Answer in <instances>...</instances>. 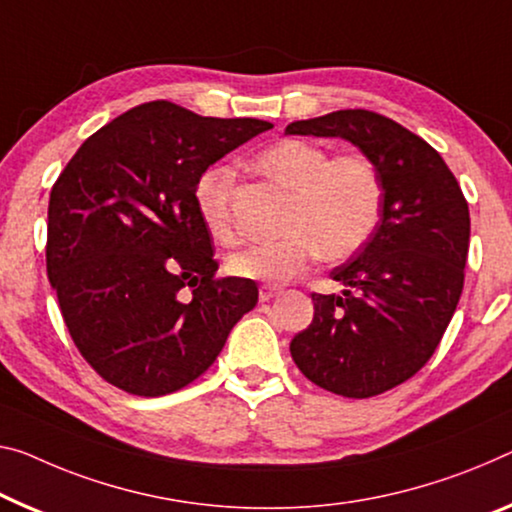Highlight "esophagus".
Returning <instances> with one entry per match:
<instances>
[{"mask_svg": "<svg viewBox=\"0 0 512 512\" xmlns=\"http://www.w3.org/2000/svg\"><path fill=\"white\" fill-rule=\"evenodd\" d=\"M279 295V288H272V286H261L258 288V300L261 302H270L272 297Z\"/></svg>", "mask_w": 512, "mask_h": 512, "instance_id": "34e87169", "label": "esophagus"}]
</instances>
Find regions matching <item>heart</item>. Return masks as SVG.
<instances>
[{
    "mask_svg": "<svg viewBox=\"0 0 512 512\" xmlns=\"http://www.w3.org/2000/svg\"><path fill=\"white\" fill-rule=\"evenodd\" d=\"M256 167L286 187L279 240L249 245L226 258L235 277L283 283L306 272L313 258L341 263L373 238L384 206V185L366 153H329L318 141L283 139L256 157ZM231 164H212L194 183L203 229L222 245L235 242Z\"/></svg>",
    "mask_w": 512,
    "mask_h": 512,
    "instance_id": "heart-1",
    "label": "heart"
}]
</instances>
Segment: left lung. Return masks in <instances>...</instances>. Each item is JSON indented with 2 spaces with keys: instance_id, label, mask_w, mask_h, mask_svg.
<instances>
[{
  "instance_id": "left-lung-1",
  "label": "left lung",
  "mask_w": 512,
  "mask_h": 512,
  "mask_svg": "<svg viewBox=\"0 0 512 512\" xmlns=\"http://www.w3.org/2000/svg\"><path fill=\"white\" fill-rule=\"evenodd\" d=\"M286 132L348 139L382 176L373 238L332 270L345 290L311 293V325L290 341L293 361L313 384L371 398L419 373L442 341L465 286L467 199L428 141L377 112L338 109Z\"/></svg>"
}]
</instances>
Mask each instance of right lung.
Masks as SVG:
<instances>
[{"instance_id": "1", "label": "right lung", "mask_w": 512, "mask_h": 512, "mask_svg": "<svg viewBox=\"0 0 512 512\" xmlns=\"http://www.w3.org/2000/svg\"><path fill=\"white\" fill-rule=\"evenodd\" d=\"M270 128L153 100L70 157L50 192L47 279L70 338L105 382L144 398L187 387L256 306L254 281L217 277L194 183Z\"/></svg>"}]
</instances>
